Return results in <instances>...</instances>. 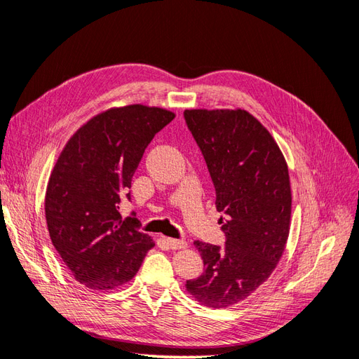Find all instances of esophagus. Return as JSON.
I'll return each instance as SVG.
<instances>
[{"mask_svg":"<svg viewBox=\"0 0 359 359\" xmlns=\"http://www.w3.org/2000/svg\"><path fill=\"white\" fill-rule=\"evenodd\" d=\"M166 243L172 250L177 248H186L187 247V241L184 240H175V238H166Z\"/></svg>","mask_w":359,"mask_h":359,"instance_id":"esophagus-1","label":"esophagus"}]
</instances>
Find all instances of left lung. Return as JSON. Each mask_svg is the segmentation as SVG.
Masks as SVG:
<instances>
[{"label":"left lung","instance_id":"1","mask_svg":"<svg viewBox=\"0 0 359 359\" xmlns=\"http://www.w3.org/2000/svg\"><path fill=\"white\" fill-rule=\"evenodd\" d=\"M184 119L208 168L226 238L223 247L194 241L203 274L186 287L206 307H229L252 295L285 252L289 170L273 136L247 111L191 109Z\"/></svg>","mask_w":359,"mask_h":359}]
</instances>
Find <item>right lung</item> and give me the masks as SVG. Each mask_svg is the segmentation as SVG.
<instances>
[{"label": "right lung", "mask_w": 359, "mask_h": 359, "mask_svg": "<svg viewBox=\"0 0 359 359\" xmlns=\"http://www.w3.org/2000/svg\"><path fill=\"white\" fill-rule=\"evenodd\" d=\"M175 114L130 104L82 126L52 170L45 198L53 247L81 285L115 289L132 280L154 243L135 217L123 219L133 173L145 148Z\"/></svg>", "instance_id": "add662e5"}]
</instances>
